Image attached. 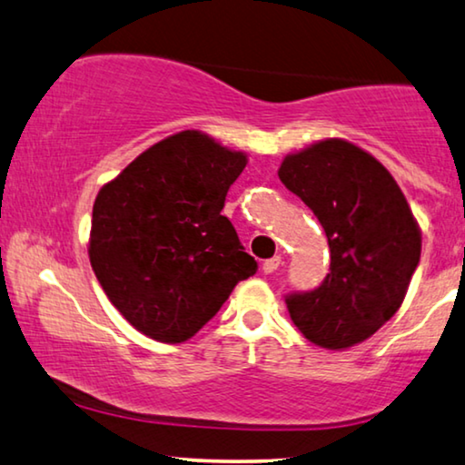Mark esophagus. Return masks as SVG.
<instances>
[{"label":"esophagus","instance_id":"esophagus-1","mask_svg":"<svg viewBox=\"0 0 465 465\" xmlns=\"http://www.w3.org/2000/svg\"><path fill=\"white\" fill-rule=\"evenodd\" d=\"M280 265H282V257H278V254H276V257L263 261V272L265 273H273Z\"/></svg>","mask_w":465,"mask_h":465}]
</instances>
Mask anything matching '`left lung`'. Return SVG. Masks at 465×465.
Listing matches in <instances>:
<instances>
[{
  "mask_svg": "<svg viewBox=\"0 0 465 465\" xmlns=\"http://www.w3.org/2000/svg\"><path fill=\"white\" fill-rule=\"evenodd\" d=\"M278 176L312 208L331 248L324 282L286 299L291 320L324 350L362 343L401 310L420 263L421 230L402 189L345 139L289 153Z\"/></svg>",
  "mask_w": 465,
  "mask_h": 465,
  "instance_id": "8db88e82",
  "label": "left lung"
}]
</instances>
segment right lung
<instances>
[{
	"instance_id": "add662e5",
	"label": "right lung",
	"mask_w": 465,
	"mask_h": 465,
	"mask_svg": "<svg viewBox=\"0 0 465 465\" xmlns=\"http://www.w3.org/2000/svg\"><path fill=\"white\" fill-rule=\"evenodd\" d=\"M248 164L200 130L145 149L104 183L88 257L115 310L162 343L192 339L257 272L230 219L227 189Z\"/></svg>"
}]
</instances>
